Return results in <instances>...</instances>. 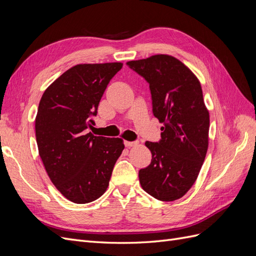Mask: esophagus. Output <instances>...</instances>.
I'll list each match as a JSON object with an SVG mask.
<instances>
[{
    "label": "esophagus",
    "instance_id": "obj_1",
    "mask_svg": "<svg viewBox=\"0 0 256 256\" xmlns=\"http://www.w3.org/2000/svg\"><path fill=\"white\" fill-rule=\"evenodd\" d=\"M138 144L136 141H125V146L126 147H132Z\"/></svg>",
    "mask_w": 256,
    "mask_h": 256
}]
</instances>
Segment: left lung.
Masks as SVG:
<instances>
[{"label":"left lung","mask_w":256,"mask_h":256,"mask_svg":"<svg viewBox=\"0 0 256 256\" xmlns=\"http://www.w3.org/2000/svg\"><path fill=\"white\" fill-rule=\"evenodd\" d=\"M127 65L150 84L152 114L164 124L160 141L145 142L152 162L138 180L148 194L171 202L189 191L206 157L209 113L202 88L187 66L166 54Z\"/></svg>","instance_id":"8db88e82"}]
</instances>
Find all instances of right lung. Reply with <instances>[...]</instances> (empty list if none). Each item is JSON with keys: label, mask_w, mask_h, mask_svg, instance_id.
Instances as JSON below:
<instances>
[{"label": "right lung", "mask_w": 256, "mask_h": 256, "mask_svg": "<svg viewBox=\"0 0 256 256\" xmlns=\"http://www.w3.org/2000/svg\"><path fill=\"white\" fill-rule=\"evenodd\" d=\"M122 67V63L76 65L44 90L38 106L40 156L53 184L76 204L104 194L125 148L120 138L88 132L108 84Z\"/></svg>", "instance_id": "right-lung-1"}]
</instances>
